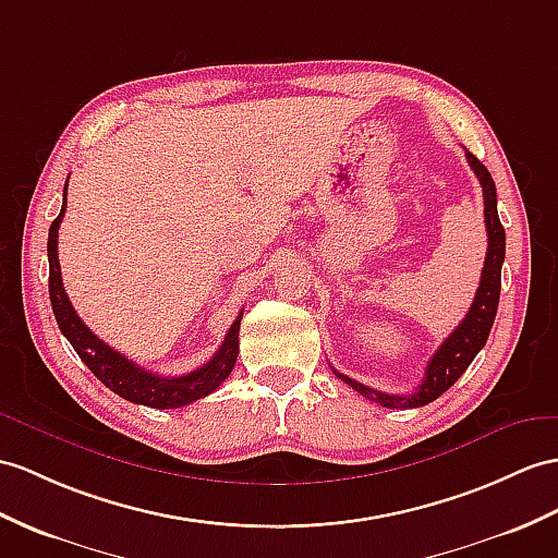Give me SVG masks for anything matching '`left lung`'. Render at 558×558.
Listing matches in <instances>:
<instances>
[{
  "label": "left lung",
  "instance_id": "obj_1",
  "mask_svg": "<svg viewBox=\"0 0 558 558\" xmlns=\"http://www.w3.org/2000/svg\"><path fill=\"white\" fill-rule=\"evenodd\" d=\"M466 160L483 186L485 227H487L485 265L481 271L478 291H475V298L466 312V317L461 319L457 329L447 336L445 343L436 350V355L430 357L426 366L424 381H421L418 388L410 392V396H390V392L374 390L369 386L355 381V378L333 369V374L341 378V381H345L350 388H355L360 396L381 407H388V410H414V407H424L433 400H438L442 392L450 386H454L457 378L469 369V364L473 362L475 355H478L493 329L497 305H499L501 263H505L507 234L497 215V189L490 172H487V168L471 151H466Z\"/></svg>",
  "mask_w": 558,
  "mask_h": 558
}]
</instances>
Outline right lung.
I'll return each instance as SVG.
<instances>
[{"label": "right lung", "mask_w": 558, "mask_h": 558, "mask_svg": "<svg viewBox=\"0 0 558 558\" xmlns=\"http://www.w3.org/2000/svg\"><path fill=\"white\" fill-rule=\"evenodd\" d=\"M65 192L68 180L63 186V206L57 220L49 227V301L53 317L61 333L68 338V343L75 348V352L83 360L89 372L99 378V381L111 388L116 396L125 398L134 404L154 407V410H177L189 402H196L201 398L210 396L213 390L220 388L225 378L232 374L236 357H239V326L241 315L236 322L229 326L222 345L217 348L215 355L201 366V369L189 372L184 376H158L154 372L144 369V366L134 364L118 350L106 345L99 336L89 331V326L77 317L71 301H68L63 279H61V265H59V227L65 215Z\"/></svg>", "instance_id": "obj_1"}]
</instances>
